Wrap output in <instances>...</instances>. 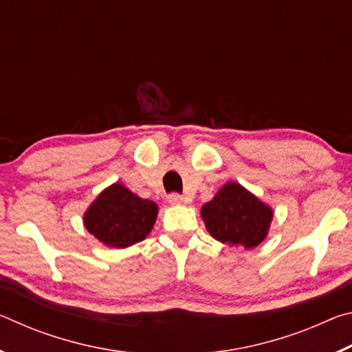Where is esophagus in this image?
Listing matches in <instances>:
<instances>
[{
	"label": "esophagus",
	"mask_w": 352,
	"mask_h": 352,
	"mask_svg": "<svg viewBox=\"0 0 352 352\" xmlns=\"http://www.w3.org/2000/svg\"><path fill=\"white\" fill-rule=\"evenodd\" d=\"M168 201H169L170 205L175 206V205H182L183 201H184V199L182 197L180 194H169V195H168Z\"/></svg>",
	"instance_id": "obj_1"
}]
</instances>
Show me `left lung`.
Segmentation results:
<instances>
[{"mask_svg":"<svg viewBox=\"0 0 352 352\" xmlns=\"http://www.w3.org/2000/svg\"><path fill=\"white\" fill-rule=\"evenodd\" d=\"M200 214L214 239L247 250L264 242L273 220L272 208L236 182H226Z\"/></svg>","mask_w":352,"mask_h":352,"instance_id":"obj_1","label":"left lung"}]
</instances>
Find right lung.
Returning a JSON list of instances; mask_svg holds the SVG:
<instances>
[{"instance_id":"obj_1","label":"right lung","mask_w":352,"mask_h":352,"mask_svg":"<svg viewBox=\"0 0 352 352\" xmlns=\"http://www.w3.org/2000/svg\"><path fill=\"white\" fill-rule=\"evenodd\" d=\"M158 216V205L141 199L122 183L105 188L83 214L88 233L110 248H127L144 241Z\"/></svg>"}]
</instances>
